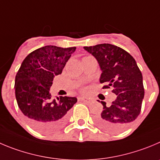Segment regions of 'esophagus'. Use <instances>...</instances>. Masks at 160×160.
I'll list each match as a JSON object with an SVG mask.
<instances>
[{"label":"esophagus","mask_w":160,"mask_h":160,"mask_svg":"<svg viewBox=\"0 0 160 160\" xmlns=\"http://www.w3.org/2000/svg\"><path fill=\"white\" fill-rule=\"evenodd\" d=\"M80 100L83 101V102H91L90 98H87V97H80Z\"/></svg>","instance_id":"obj_1"}]
</instances>
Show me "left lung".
<instances>
[{
  "mask_svg": "<svg viewBox=\"0 0 160 160\" xmlns=\"http://www.w3.org/2000/svg\"><path fill=\"white\" fill-rule=\"evenodd\" d=\"M101 68L102 88H113L117 98L110 107L101 102L103 110L95 118L97 125L111 132L123 131L138 117L144 96L143 77L135 59L128 52L114 45L103 43L84 46Z\"/></svg>",
  "mask_w": 160,
  "mask_h": 160,
  "instance_id": "obj_1",
  "label": "left lung"
}]
</instances>
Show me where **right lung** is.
Wrapping results in <instances>:
<instances>
[{
  "label": "right lung",
  "instance_id": "1",
  "mask_svg": "<svg viewBox=\"0 0 160 160\" xmlns=\"http://www.w3.org/2000/svg\"><path fill=\"white\" fill-rule=\"evenodd\" d=\"M76 47L46 46L28 55L15 80L17 104L28 123L35 130L50 133L67 122L68 110L77 102L76 97L52 99L50 88L55 76L62 72Z\"/></svg>",
  "mask_w": 160,
  "mask_h": 160
}]
</instances>
